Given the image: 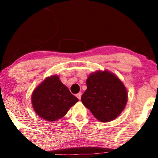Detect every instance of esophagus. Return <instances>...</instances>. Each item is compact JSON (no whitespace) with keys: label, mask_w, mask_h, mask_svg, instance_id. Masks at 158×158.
Instances as JSON below:
<instances>
[{"label":"esophagus","mask_w":158,"mask_h":158,"mask_svg":"<svg viewBox=\"0 0 158 158\" xmlns=\"http://www.w3.org/2000/svg\"><path fill=\"white\" fill-rule=\"evenodd\" d=\"M81 96H82V94H81V93H78V94H76V97H77V98L79 99V100H80V99L81 98Z\"/></svg>","instance_id":"obj_1"}]
</instances>
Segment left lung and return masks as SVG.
<instances>
[{
    "mask_svg": "<svg viewBox=\"0 0 158 158\" xmlns=\"http://www.w3.org/2000/svg\"><path fill=\"white\" fill-rule=\"evenodd\" d=\"M86 85L82 103L100 122L115 119L124 109L127 92L116 75L108 71H98L89 75Z\"/></svg>",
    "mask_w": 158,
    "mask_h": 158,
    "instance_id": "left-lung-1",
    "label": "left lung"
}]
</instances>
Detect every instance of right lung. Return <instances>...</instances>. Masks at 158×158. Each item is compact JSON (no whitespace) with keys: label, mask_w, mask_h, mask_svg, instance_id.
Returning <instances> with one entry per match:
<instances>
[{"label":"right lung","mask_w":158,"mask_h":158,"mask_svg":"<svg viewBox=\"0 0 158 158\" xmlns=\"http://www.w3.org/2000/svg\"><path fill=\"white\" fill-rule=\"evenodd\" d=\"M34 111L44 119L52 122L62 118L78 99L71 94L59 77H47L34 90L31 97Z\"/></svg>","instance_id":"right-lung-1"}]
</instances>
